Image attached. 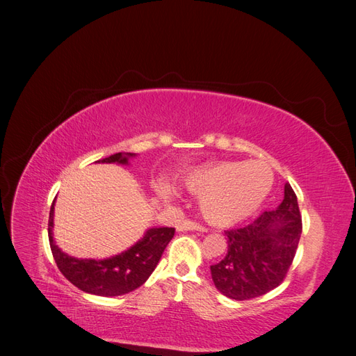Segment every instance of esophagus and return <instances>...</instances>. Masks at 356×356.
Segmentation results:
<instances>
[{"label":"esophagus","instance_id":"obj_1","mask_svg":"<svg viewBox=\"0 0 356 356\" xmlns=\"http://www.w3.org/2000/svg\"><path fill=\"white\" fill-rule=\"evenodd\" d=\"M178 232H193V230H199V232H204L207 227H203L202 224L193 221V220H184L182 222H179L177 225Z\"/></svg>","mask_w":356,"mask_h":356}]
</instances>
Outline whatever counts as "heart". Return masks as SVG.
Returning a JSON list of instances; mask_svg holds the SVG:
<instances>
[{"mask_svg":"<svg viewBox=\"0 0 356 356\" xmlns=\"http://www.w3.org/2000/svg\"><path fill=\"white\" fill-rule=\"evenodd\" d=\"M273 172L264 161H224L193 175L187 188L203 195L200 208L211 222L227 225L251 215L270 193ZM169 195V190L161 191Z\"/></svg>","mask_w":356,"mask_h":356,"instance_id":"heart-1","label":"heart"}]
</instances>
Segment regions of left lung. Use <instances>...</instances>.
Masks as SVG:
<instances>
[{
    "mask_svg": "<svg viewBox=\"0 0 356 356\" xmlns=\"http://www.w3.org/2000/svg\"><path fill=\"white\" fill-rule=\"evenodd\" d=\"M301 232L297 196L285 184L284 200L276 211H264L243 227L224 230L227 254L211 266L215 286L233 300H251L275 289L294 261Z\"/></svg>",
    "mask_w": 356,
    "mask_h": 356,
    "instance_id": "obj_1",
    "label": "left lung"
}]
</instances>
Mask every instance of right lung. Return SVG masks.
<instances>
[{
  "label": "right lung",
  "instance_id": "add662e5",
  "mask_svg": "<svg viewBox=\"0 0 356 356\" xmlns=\"http://www.w3.org/2000/svg\"><path fill=\"white\" fill-rule=\"evenodd\" d=\"M134 156V153H115L96 161L124 165L127 159ZM53 209L55 200L49 215V242L58 268L79 289L101 297L124 296L141 286L154 272L161 254L175 234L174 227L149 229L141 241L122 254L106 260H80L62 252L53 242Z\"/></svg>",
  "mask_w": 356,
  "mask_h": 356
}]
</instances>
